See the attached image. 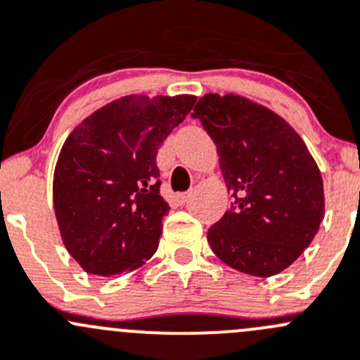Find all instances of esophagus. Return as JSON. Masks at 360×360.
<instances>
[{
  "label": "esophagus",
  "mask_w": 360,
  "mask_h": 360,
  "mask_svg": "<svg viewBox=\"0 0 360 360\" xmlns=\"http://www.w3.org/2000/svg\"><path fill=\"white\" fill-rule=\"evenodd\" d=\"M188 197H190L188 193H177L176 197H174V202H176V205H184L188 202Z\"/></svg>",
  "instance_id": "esophagus-1"
}]
</instances>
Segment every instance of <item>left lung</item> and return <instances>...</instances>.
<instances>
[{
  "label": "left lung",
  "instance_id": "1",
  "mask_svg": "<svg viewBox=\"0 0 360 360\" xmlns=\"http://www.w3.org/2000/svg\"><path fill=\"white\" fill-rule=\"evenodd\" d=\"M191 117L216 144L230 209L209 229L221 262L273 276L309 246L323 219L322 174L297 131L244 96L205 95Z\"/></svg>",
  "mask_w": 360,
  "mask_h": 360
}]
</instances>
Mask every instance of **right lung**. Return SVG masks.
Instances as JSON below:
<instances>
[{
    "label": "right lung",
    "mask_w": 360,
    "mask_h": 360,
    "mask_svg": "<svg viewBox=\"0 0 360 360\" xmlns=\"http://www.w3.org/2000/svg\"><path fill=\"white\" fill-rule=\"evenodd\" d=\"M190 95H131L82 121L54 170V211L68 253L89 274L114 276L153 257L169 204L156 155L193 109Z\"/></svg>",
    "instance_id": "obj_1"
}]
</instances>
